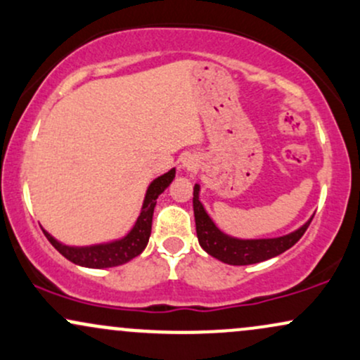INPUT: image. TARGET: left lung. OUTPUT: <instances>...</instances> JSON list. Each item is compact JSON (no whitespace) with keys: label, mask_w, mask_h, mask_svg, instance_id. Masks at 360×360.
Masks as SVG:
<instances>
[{"label":"left lung","mask_w":360,"mask_h":360,"mask_svg":"<svg viewBox=\"0 0 360 360\" xmlns=\"http://www.w3.org/2000/svg\"><path fill=\"white\" fill-rule=\"evenodd\" d=\"M193 208H194V221H196V233L200 245L208 252L214 259L221 262L230 264V266H249V264H257L262 260L272 259L276 255L283 254L291 249L296 242L303 237L313 218L304 223L296 232H291L284 237L278 238H254V240H242V238L230 237L223 233L217 225H214L208 213L205 212L203 205L200 201V186H194L193 191Z\"/></svg>","instance_id":"1"}]
</instances>
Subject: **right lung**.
Wrapping results in <instances>:
<instances>
[{"label":"right lung","instance_id":"1","mask_svg":"<svg viewBox=\"0 0 360 360\" xmlns=\"http://www.w3.org/2000/svg\"><path fill=\"white\" fill-rule=\"evenodd\" d=\"M176 169H171L166 174L159 176L157 179L152 181L147 189L146 200H143L142 212H140V217L137 218V221H135L134 229L128 232L127 237L120 238V240L100 243V245L91 247H69L57 242L51 233H47L44 230L45 237H47V240L51 242L65 259L77 264V266L93 267V269H105V267H115L127 264L128 260L135 259L137 255L142 254V250L147 247L148 237H150L152 214H154L157 198H159V194L164 193V189L172 183Z\"/></svg>","mask_w":360,"mask_h":360}]
</instances>
